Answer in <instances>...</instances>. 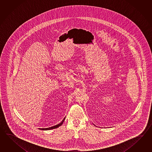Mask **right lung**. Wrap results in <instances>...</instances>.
<instances>
[{
    "instance_id": "right-lung-1",
    "label": "right lung",
    "mask_w": 152,
    "mask_h": 152,
    "mask_svg": "<svg viewBox=\"0 0 152 152\" xmlns=\"http://www.w3.org/2000/svg\"><path fill=\"white\" fill-rule=\"evenodd\" d=\"M65 118H64V119L62 120V121L60 123H59L58 124H57V125H56L55 126H52V127H49V128H39V129H41V130H51V129H55V128H58L60 126H61L62 124V123L63 122H64V121H65Z\"/></svg>"
}]
</instances>
